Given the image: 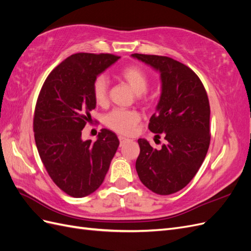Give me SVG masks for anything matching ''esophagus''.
<instances>
[{
	"label": "esophagus",
	"mask_w": 251,
	"mask_h": 251,
	"mask_svg": "<svg viewBox=\"0 0 251 251\" xmlns=\"http://www.w3.org/2000/svg\"><path fill=\"white\" fill-rule=\"evenodd\" d=\"M119 141H120V147H123L124 144H126V142H130V139H126L125 137H119Z\"/></svg>",
	"instance_id": "34e87169"
}]
</instances>
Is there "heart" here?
Returning a JSON list of instances; mask_svg holds the SVG:
<instances>
[{
    "label": "heart",
    "mask_w": 251,
    "mask_h": 251,
    "mask_svg": "<svg viewBox=\"0 0 251 251\" xmlns=\"http://www.w3.org/2000/svg\"><path fill=\"white\" fill-rule=\"evenodd\" d=\"M120 77L123 78L136 95H142L147 92L149 88V78L146 72L141 70L139 67L132 66L127 67L121 71ZM108 80L103 76H98L93 82V96L98 104H102L107 100L108 96ZM140 116L135 111H126L121 109H115L107 114L104 117V124L113 131L120 134H131L134 128L139 123Z\"/></svg>",
    "instance_id": "b5f03b06"
}]
</instances>
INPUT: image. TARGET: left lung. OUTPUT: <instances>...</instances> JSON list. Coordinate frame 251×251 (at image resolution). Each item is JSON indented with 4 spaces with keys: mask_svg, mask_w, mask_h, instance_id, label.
<instances>
[{
    "mask_svg": "<svg viewBox=\"0 0 251 251\" xmlns=\"http://www.w3.org/2000/svg\"><path fill=\"white\" fill-rule=\"evenodd\" d=\"M131 56L160 73V98L149 128L157 137L163 134L166 140L156 150L147 139H138L136 171L153 193H177L195 177L207 154L210 108L206 91L192 69L171 57L138 53Z\"/></svg>",
    "mask_w": 251,
    "mask_h": 251,
    "instance_id": "8db88e82",
    "label": "left lung"
}]
</instances>
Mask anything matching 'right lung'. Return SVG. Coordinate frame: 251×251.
I'll use <instances>...</instances> for the list:
<instances>
[{
    "instance_id": "1",
    "label": "right lung",
    "mask_w": 251,
    "mask_h": 251,
    "mask_svg": "<svg viewBox=\"0 0 251 251\" xmlns=\"http://www.w3.org/2000/svg\"><path fill=\"white\" fill-rule=\"evenodd\" d=\"M120 56L76 53L45 80L37 98L33 130L40 157L53 182L74 198L101 185L119 146L115 133L102 128L95 142L81 131L96 107L93 82Z\"/></svg>"
}]
</instances>
